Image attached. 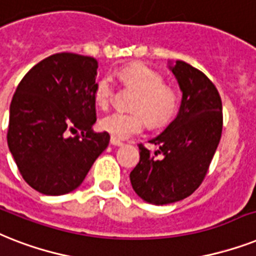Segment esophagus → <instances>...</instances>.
<instances>
[{"label": "esophagus", "instance_id": "34e87169", "mask_svg": "<svg viewBox=\"0 0 256 256\" xmlns=\"http://www.w3.org/2000/svg\"><path fill=\"white\" fill-rule=\"evenodd\" d=\"M111 144L112 145H115V146H122V142L120 140H118V138H111Z\"/></svg>", "mask_w": 256, "mask_h": 256}]
</instances>
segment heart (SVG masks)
Returning a JSON list of instances; mask_svg holds the SVG:
<instances>
[{
	"instance_id": "1",
	"label": "heart",
	"mask_w": 256,
	"mask_h": 256,
	"mask_svg": "<svg viewBox=\"0 0 256 256\" xmlns=\"http://www.w3.org/2000/svg\"><path fill=\"white\" fill-rule=\"evenodd\" d=\"M118 78L130 88L138 91L134 100V112H114L102 118L100 126L112 138H128L140 134L146 126H162L177 114L180 104L178 92L172 86L165 84L161 74L142 63L122 67ZM115 92L114 80L110 75L100 78L95 86L94 98L100 108H108Z\"/></svg>"
}]
</instances>
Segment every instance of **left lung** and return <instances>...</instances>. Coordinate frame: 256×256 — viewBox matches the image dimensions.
Listing matches in <instances>:
<instances>
[{
	"instance_id": "obj_1",
	"label": "left lung",
	"mask_w": 256,
	"mask_h": 256,
	"mask_svg": "<svg viewBox=\"0 0 256 256\" xmlns=\"http://www.w3.org/2000/svg\"><path fill=\"white\" fill-rule=\"evenodd\" d=\"M182 91L176 118L149 140L152 153L138 144L140 161L130 178L138 197L168 205L189 197L205 178L222 134V100L212 82L184 60L169 66ZM162 154L161 159L156 156Z\"/></svg>"
}]
</instances>
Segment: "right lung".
Here are the masks:
<instances>
[{
  "label": "right lung",
  "instance_id": "obj_1",
  "mask_svg": "<svg viewBox=\"0 0 256 256\" xmlns=\"http://www.w3.org/2000/svg\"><path fill=\"white\" fill-rule=\"evenodd\" d=\"M96 75L95 58L59 52L32 67L16 90L8 145L24 180L40 193L76 189L108 146L110 134L92 130Z\"/></svg>",
  "mask_w": 256,
  "mask_h": 256
}]
</instances>
